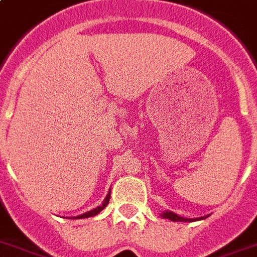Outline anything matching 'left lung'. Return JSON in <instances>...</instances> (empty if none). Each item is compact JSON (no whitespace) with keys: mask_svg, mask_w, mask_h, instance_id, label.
<instances>
[{"mask_svg":"<svg viewBox=\"0 0 257 257\" xmlns=\"http://www.w3.org/2000/svg\"><path fill=\"white\" fill-rule=\"evenodd\" d=\"M160 215H162L163 218H165V219L173 220V222H196V220L205 219V218L209 217V215H205V217H200V218H184L181 217V215H177V214L173 213V211H169V210L163 211Z\"/></svg>","mask_w":257,"mask_h":257,"instance_id":"left-lung-1","label":"left lung"}]
</instances>
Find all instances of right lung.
Listing matches in <instances>:
<instances>
[{"label":"right lung","mask_w":257,"mask_h":257,"mask_svg":"<svg viewBox=\"0 0 257 257\" xmlns=\"http://www.w3.org/2000/svg\"><path fill=\"white\" fill-rule=\"evenodd\" d=\"M110 192H111V189H109V192H107V196L105 197V200L102 201V203H101L99 206L94 207V209H93V210H90V211H86V213L81 214V215H77V217H72L71 219H81V218L94 217V215H97V214H99V211H102V210L105 209L106 206H107V203H109V200H110Z\"/></svg>","instance_id":"add662e5"}]
</instances>
